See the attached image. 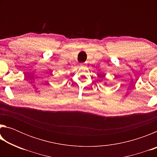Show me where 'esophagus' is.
<instances>
[{"label": "esophagus", "instance_id": "esophagus-1", "mask_svg": "<svg viewBox=\"0 0 157 157\" xmlns=\"http://www.w3.org/2000/svg\"><path fill=\"white\" fill-rule=\"evenodd\" d=\"M80 66H82V67H83V66H84V63H80Z\"/></svg>", "mask_w": 157, "mask_h": 157}]
</instances>
